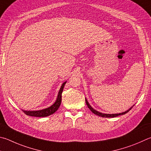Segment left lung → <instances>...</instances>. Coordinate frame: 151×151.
Segmentation results:
<instances>
[{
  "mask_svg": "<svg viewBox=\"0 0 151 151\" xmlns=\"http://www.w3.org/2000/svg\"><path fill=\"white\" fill-rule=\"evenodd\" d=\"M86 105H87V106H88V108L90 109V110H91V111L92 112V113H94V114L97 115V116H101V117H117V116H121V115H124V114H125L126 113H127V112H128L129 111L131 110V108H133V106H132V107H131V108L129 109L128 110L125 111H124V112H122V113H120V114H103V113H101V112L98 111L96 110V109H94V108H92V107H91V106H90V104H89L88 102L86 99Z\"/></svg>",
  "mask_w": 151,
  "mask_h": 151,
  "instance_id": "obj_1",
  "label": "left lung"
}]
</instances>
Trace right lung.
Returning <instances> with one entry per match:
<instances>
[{
    "mask_svg": "<svg viewBox=\"0 0 151 151\" xmlns=\"http://www.w3.org/2000/svg\"><path fill=\"white\" fill-rule=\"evenodd\" d=\"M67 82H65V83H63L61 85V88H60L58 96H57V100L53 105L47 108L41 109V110L38 111H26V110H23L24 114H26L27 116H33V117H46L49 116L50 115L54 114L57 109H59L60 105H61V96H62V92L63 90V88L65 86V84H66Z\"/></svg>",
    "mask_w": 151,
    "mask_h": 151,
    "instance_id": "add662e5",
    "label": "right lung"
}]
</instances>
